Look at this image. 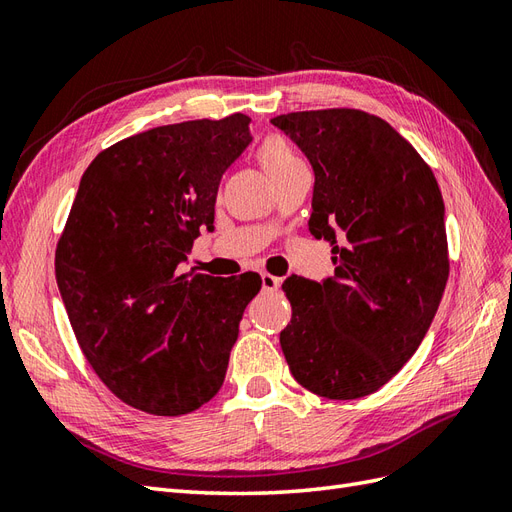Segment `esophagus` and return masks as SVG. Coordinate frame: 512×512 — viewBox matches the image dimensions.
I'll return each instance as SVG.
<instances>
[{"label": "esophagus", "mask_w": 512, "mask_h": 512, "mask_svg": "<svg viewBox=\"0 0 512 512\" xmlns=\"http://www.w3.org/2000/svg\"><path fill=\"white\" fill-rule=\"evenodd\" d=\"M261 287H264L266 292H277L281 287V279L272 277V274H268V272H261Z\"/></svg>", "instance_id": "esophagus-1"}]
</instances>
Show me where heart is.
I'll list each match as a JSON object with an SVG mask.
<instances>
[{"instance_id":"obj_1","label":"heart","mask_w":512,"mask_h":512,"mask_svg":"<svg viewBox=\"0 0 512 512\" xmlns=\"http://www.w3.org/2000/svg\"><path fill=\"white\" fill-rule=\"evenodd\" d=\"M257 157L261 166L268 173V177L272 179V183H277L285 177H290L296 170H303L305 164L300 157L290 149V144L281 138H268L264 144H261Z\"/></svg>"}]
</instances>
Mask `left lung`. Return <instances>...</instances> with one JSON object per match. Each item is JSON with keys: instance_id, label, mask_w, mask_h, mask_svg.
Wrapping results in <instances>:
<instances>
[{"instance_id": "1", "label": "left lung", "mask_w": 512, "mask_h": 512, "mask_svg": "<svg viewBox=\"0 0 512 512\" xmlns=\"http://www.w3.org/2000/svg\"><path fill=\"white\" fill-rule=\"evenodd\" d=\"M316 175L309 231L331 244L335 274L290 277L281 348L292 376L355 400L398 374L428 333L448 283L445 207L430 166L387 121L333 108L270 121Z\"/></svg>"}]
</instances>
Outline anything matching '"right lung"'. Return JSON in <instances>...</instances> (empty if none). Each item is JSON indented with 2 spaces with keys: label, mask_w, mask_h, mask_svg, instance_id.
<instances>
[{
  "label": "right lung",
  "mask_w": 512,
  "mask_h": 512,
  "mask_svg": "<svg viewBox=\"0 0 512 512\" xmlns=\"http://www.w3.org/2000/svg\"><path fill=\"white\" fill-rule=\"evenodd\" d=\"M246 114L142 131L101 151L77 188L56 279L84 357L116 398L183 415L222 387L259 274L179 272L214 229L222 175L253 142Z\"/></svg>",
  "instance_id": "1"
}]
</instances>
